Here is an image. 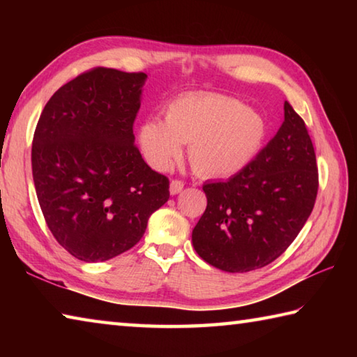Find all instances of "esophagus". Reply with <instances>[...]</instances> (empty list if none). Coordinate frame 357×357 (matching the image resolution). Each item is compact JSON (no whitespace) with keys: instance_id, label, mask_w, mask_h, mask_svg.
Segmentation results:
<instances>
[{"instance_id":"esophagus-1","label":"esophagus","mask_w":357,"mask_h":357,"mask_svg":"<svg viewBox=\"0 0 357 357\" xmlns=\"http://www.w3.org/2000/svg\"><path fill=\"white\" fill-rule=\"evenodd\" d=\"M184 189V183L179 179H173L170 183V193L172 195H178V193Z\"/></svg>"}]
</instances>
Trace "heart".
<instances>
[{"label": "heart", "mask_w": 357, "mask_h": 357, "mask_svg": "<svg viewBox=\"0 0 357 357\" xmlns=\"http://www.w3.org/2000/svg\"><path fill=\"white\" fill-rule=\"evenodd\" d=\"M266 121L239 100L220 94L179 96L165 108V121L146 119L138 129L144 157L165 172L189 144L195 173L228 178L257 159L266 140Z\"/></svg>", "instance_id": "obj_1"}]
</instances>
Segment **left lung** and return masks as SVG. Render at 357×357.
Segmentation results:
<instances>
[{"label":"left lung","instance_id":"obj_1","mask_svg":"<svg viewBox=\"0 0 357 357\" xmlns=\"http://www.w3.org/2000/svg\"><path fill=\"white\" fill-rule=\"evenodd\" d=\"M285 121L257 159L228 181L206 183L208 206L192 231L204 261L225 273L264 268L285 252L315 206L317 155L309 130L285 102Z\"/></svg>","mask_w":357,"mask_h":357}]
</instances>
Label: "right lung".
<instances>
[{
  "label": "right lung",
  "mask_w": 357,
  "mask_h": 357,
  "mask_svg": "<svg viewBox=\"0 0 357 357\" xmlns=\"http://www.w3.org/2000/svg\"><path fill=\"white\" fill-rule=\"evenodd\" d=\"M144 80L143 72H83L52 96L36 126L31 165L42 214L82 261L132 249L170 198V181L134 143Z\"/></svg>",
  "instance_id": "right-lung-1"
}]
</instances>
